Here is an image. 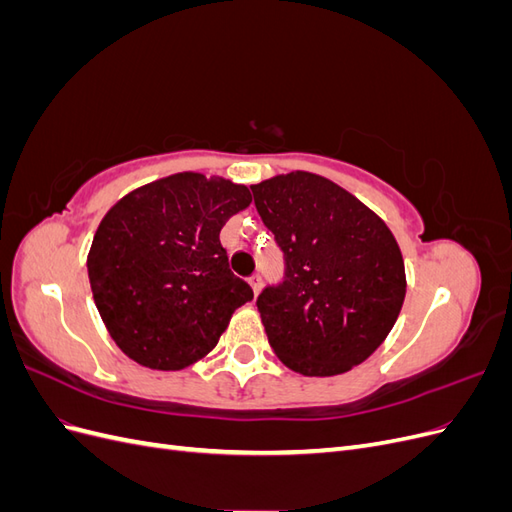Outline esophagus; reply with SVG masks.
Instances as JSON below:
<instances>
[{"label": "esophagus", "instance_id": "esophagus-1", "mask_svg": "<svg viewBox=\"0 0 512 512\" xmlns=\"http://www.w3.org/2000/svg\"><path fill=\"white\" fill-rule=\"evenodd\" d=\"M250 284H252V290H254V294H256V297H258L260 290H262V277H260V275H252V277H250Z\"/></svg>", "mask_w": 512, "mask_h": 512}]
</instances>
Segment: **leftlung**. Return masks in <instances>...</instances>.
I'll list each match as a JSON object with an SVG mask.
<instances>
[{
    "mask_svg": "<svg viewBox=\"0 0 512 512\" xmlns=\"http://www.w3.org/2000/svg\"><path fill=\"white\" fill-rule=\"evenodd\" d=\"M252 192L286 258V280L256 301L273 352L303 376L346 374L376 352L404 305L397 239L354 194L307 170Z\"/></svg>",
    "mask_w": 512,
    "mask_h": 512,
    "instance_id": "obj_1",
    "label": "left lung"
}]
</instances>
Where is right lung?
Returning <instances> with one entry per match:
<instances>
[{"label": "right lung", "mask_w": 512, "mask_h": 512, "mask_svg": "<svg viewBox=\"0 0 512 512\" xmlns=\"http://www.w3.org/2000/svg\"><path fill=\"white\" fill-rule=\"evenodd\" d=\"M250 203L247 185L185 170L141 185L106 211L87 273L123 354L179 371L218 346L235 309L254 299L220 243L222 226Z\"/></svg>", "instance_id": "add662e5"}]
</instances>
